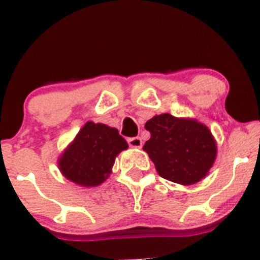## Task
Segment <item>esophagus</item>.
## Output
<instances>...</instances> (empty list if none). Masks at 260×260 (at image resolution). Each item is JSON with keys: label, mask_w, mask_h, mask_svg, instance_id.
Instances as JSON below:
<instances>
[{"label": "esophagus", "mask_w": 260, "mask_h": 260, "mask_svg": "<svg viewBox=\"0 0 260 260\" xmlns=\"http://www.w3.org/2000/svg\"><path fill=\"white\" fill-rule=\"evenodd\" d=\"M128 145L133 147V148H141L142 147V140L140 137L128 138Z\"/></svg>", "instance_id": "1"}]
</instances>
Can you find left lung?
<instances>
[{
	"instance_id": "obj_1",
	"label": "left lung",
	"mask_w": 260,
	"mask_h": 260,
	"mask_svg": "<svg viewBox=\"0 0 260 260\" xmlns=\"http://www.w3.org/2000/svg\"><path fill=\"white\" fill-rule=\"evenodd\" d=\"M151 138L143 149L164 179L192 185L206 176L216 157V145L206 125L165 113L147 120Z\"/></svg>"
}]
</instances>
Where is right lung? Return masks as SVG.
<instances>
[{
  "mask_svg": "<svg viewBox=\"0 0 260 260\" xmlns=\"http://www.w3.org/2000/svg\"><path fill=\"white\" fill-rule=\"evenodd\" d=\"M127 148L118 129L86 122L60 158V171L80 186H98L111 174L115 156Z\"/></svg>",
  "mask_w": 260,
  "mask_h": 260,
  "instance_id": "obj_1",
  "label": "right lung"
}]
</instances>
